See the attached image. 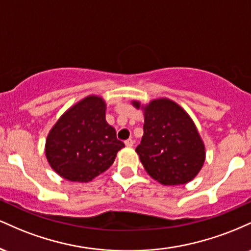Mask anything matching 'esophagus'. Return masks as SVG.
<instances>
[{"mask_svg":"<svg viewBox=\"0 0 251 251\" xmlns=\"http://www.w3.org/2000/svg\"><path fill=\"white\" fill-rule=\"evenodd\" d=\"M133 144H134V142L132 139H127L125 142V145L127 146V148H132V146H133Z\"/></svg>","mask_w":251,"mask_h":251,"instance_id":"obj_1","label":"esophagus"}]
</instances>
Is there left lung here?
Returning <instances> with one entry per match:
<instances>
[{"label":"left lung","instance_id":"left-lung-1","mask_svg":"<svg viewBox=\"0 0 251 251\" xmlns=\"http://www.w3.org/2000/svg\"><path fill=\"white\" fill-rule=\"evenodd\" d=\"M132 105L144 112V135L135 152L146 172L166 186L194 179L205 162V146L188 112L168 98Z\"/></svg>","mask_w":251,"mask_h":251}]
</instances>
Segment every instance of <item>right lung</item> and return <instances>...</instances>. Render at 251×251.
Returning <instances> with one entry per match:
<instances>
[{"mask_svg": "<svg viewBox=\"0 0 251 251\" xmlns=\"http://www.w3.org/2000/svg\"><path fill=\"white\" fill-rule=\"evenodd\" d=\"M106 102L88 96L57 119L47 135L46 158L63 179L88 183L106 170L125 148L106 122Z\"/></svg>", "mask_w": 251, "mask_h": 251, "instance_id": "add662e5", "label": "right lung"}]
</instances>
